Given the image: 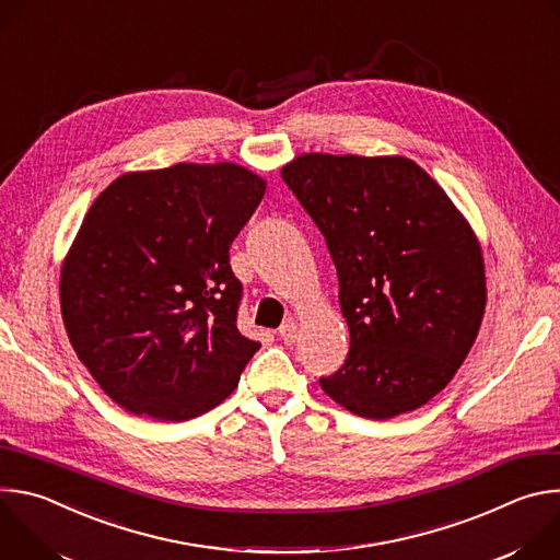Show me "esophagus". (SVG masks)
<instances>
[{
	"mask_svg": "<svg viewBox=\"0 0 560 560\" xmlns=\"http://www.w3.org/2000/svg\"><path fill=\"white\" fill-rule=\"evenodd\" d=\"M279 337L283 339L285 346H292L296 341V324L294 322H285L281 328H279Z\"/></svg>",
	"mask_w": 560,
	"mask_h": 560,
	"instance_id": "1",
	"label": "esophagus"
}]
</instances>
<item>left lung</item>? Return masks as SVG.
<instances>
[{"label": "left lung", "instance_id": "8db88e82", "mask_svg": "<svg viewBox=\"0 0 560 560\" xmlns=\"http://www.w3.org/2000/svg\"><path fill=\"white\" fill-rule=\"evenodd\" d=\"M281 177L326 236L350 328L346 363L322 389L387 421L436 396L481 328V244L445 190L408 156L307 152Z\"/></svg>", "mask_w": 560, "mask_h": 560}]
</instances>
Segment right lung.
Wrapping results in <instances>:
<instances>
[{
    "label": "right lung",
    "instance_id": "obj_1",
    "mask_svg": "<svg viewBox=\"0 0 560 560\" xmlns=\"http://www.w3.org/2000/svg\"><path fill=\"white\" fill-rule=\"evenodd\" d=\"M266 186L230 162L175 164L126 173L93 201L61 264V318L124 410L188 421L238 385L259 343L236 328L230 244Z\"/></svg>",
    "mask_w": 560,
    "mask_h": 560
}]
</instances>
